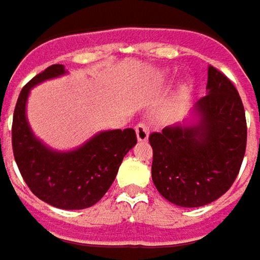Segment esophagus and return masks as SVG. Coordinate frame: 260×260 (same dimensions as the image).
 I'll use <instances>...</instances> for the list:
<instances>
[{"label": "esophagus", "mask_w": 260, "mask_h": 260, "mask_svg": "<svg viewBox=\"0 0 260 260\" xmlns=\"http://www.w3.org/2000/svg\"><path fill=\"white\" fill-rule=\"evenodd\" d=\"M135 132H137V138L139 142H147L148 137H149V129L145 123H138L135 126Z\"/></svg>", "instance_id": "34e87169"}]
</instances>
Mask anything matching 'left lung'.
Masks as SVG:
<instances>
[{
  "mask_svg": "<svg viewBox=\"0 0 260 260\" xmlns=\"http://www.w3.org/2000/svg\"><path fill=\"white\" fill-rule=\"evenodd\" d=\"M206 90L192 108L196 121L149 135L152 181L180 207H202L221 197L236 180L246 151V118L236 87L209 66Z\"/></svg>",
  "mask_w": 260,
  "mask_h": 260,
  "instance_id": "1",
  "label": "left lung"
}]
</instances>
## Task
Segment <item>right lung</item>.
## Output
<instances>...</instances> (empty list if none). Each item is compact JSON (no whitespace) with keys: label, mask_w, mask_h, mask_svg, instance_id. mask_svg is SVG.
<instances>
[{"label":"right lung","mask_w":260,"mask_h":260,"mask_svg":"<svg viewBox=\"0 0 260 260\" xmlns=\"http://www.w3.org/2000/svg\"><path fill=\"white\" fill-rule=\"evenodd\" d=\"M63 64H53L24 86L14 109L13 151L25 184L34 196L63 210L87 209L112 185L122 159L135 147L132 128L102 131L72 151H56L34 135L25 108L34 86L66 75Z\"/></svg>","instance_id":"1"}]
</instances>
